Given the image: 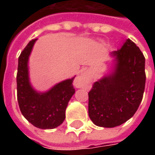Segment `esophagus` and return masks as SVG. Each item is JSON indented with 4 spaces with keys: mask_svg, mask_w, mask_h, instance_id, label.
<instances>
[{
    "mask_svg": "<svg viewBox=\"0 0 155 155\" xmlns=\"http://www.w3.org/2000/svg\"><path fill=\"white\" fill-rule=\"evenodd\" d=\"M89 80V76L86 72H82L75 80V85L76 87L81 88Z\"/></svg>",
    "mask_w": 155,
    "mask_h": 155,
    "instance_id": "esophagus-1",
    "label": "esophagus"
}]
</instances>
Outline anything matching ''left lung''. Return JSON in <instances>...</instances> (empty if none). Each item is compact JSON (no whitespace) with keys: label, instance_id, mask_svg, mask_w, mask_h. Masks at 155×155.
Returning a JSON list of instances; mask_svg holds the SVG:
<instances>
[{"label":"left lung","instance_id":"1","mask_svg":"<svg viewBox=\"0 0 155 155\" xmlns=\"http://www.w3.org/2000/svg\"><path fill=\"white\" fill-rule=\"evenodd\" d=\"M114 70L94 82L89 92V116L100 127L113 128L130 120L140 106L145 86V58L128 39L113 51Z\"/></svg>","mask_w":155,"mask_h":155}]
</instances>
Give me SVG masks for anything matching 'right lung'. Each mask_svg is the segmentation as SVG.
Here are the masks:
<instances>
[{
    "label": "right lung",
    "mask_w": 155,
    "mask_h": 155,
    "mask_svg": "<svg viewBox=\"0 0 155 155\" xmlns=\"http://www.w3.org/2000/svg\"><path fill=\"white\" fill-rule=\"evenodd\" d=\"M36 39L23 50L18 59L16 75L17 100L23 116L34 126L43 130L54 129L65 119L68 103L74 94V77L61 81L46 92H38L30 83L28 60Z\"/></svg>",
    "instance_id": "add662e5"
}]
</instances>
